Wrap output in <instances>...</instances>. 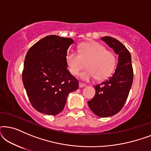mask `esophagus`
<instances>
[{
  "mask_svg": "<svg viewBox=\"0 0 151 151\" xmlns=\"http://www.w3.org/2000/svg\"><path fill=\"white\" fill-rule=\"evenodd\" d=\"M84 86H86V84H82V83H81V82H79V87H80V88L84 87Z\"/></svg>",
  "mask_w": 151,
  "mask_h": 151,
  "instance_id": "1",
  "label": "esophagus"
}]
</instances>
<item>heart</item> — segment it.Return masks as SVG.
<instances>
[{
  "label": "heart",
  "instance_id": "obj_1",
  "mask_svg": "<svg viewBox=\"0 0 151 151\" xmlns=\"http://www.w3.org/2000/svg\"><path fill=\"white\" fill-rule=\"evenodd\" d=\"M66 64L72 75L76 76L86 67L88 69L80 75L84 81L96 78L98 80L108 78L116 66V57L112 51L100 43L91 41L82 43L78 48V53L70 51L66 55Z\"/></svg>",
  "mask_w": 151,
  "mask_h": 151
}]
</instances>
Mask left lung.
<instances>
[{"label":"left lung","mask_w":151,"mask_h":151,"mask_svg":"<svg viewBox=\"0 0 151 151\" xmlns=\"http://www.w3.org/2000/svg\"><path fill=\"white\" fill-rule=\"evenodd\" d=\"M101 40L118 55V61L113 76L94 86L96 95L88 104L96 115L107 117L117 114L122 109L133 84V71L131 53L122 43L109 36L102 37Z\"/></svg>","instance_id":"8db88e82"}]
</instances>
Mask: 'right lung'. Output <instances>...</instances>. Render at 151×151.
<instances>
[{"instance_id": "obj_1", "label": "right lung", "mask_w": 151, "mask_h": 151, "mask_svg": "<svg viewBox=\"0 0 151 151\" xmlns=\"http://www.w3.org/2000/svg\"><path fill=\"white\" fill-rule=\"evenodd\" d=\"M74 41L55 35L41 39L29 49L22 82L33 107L56 115L63 110L69 93L77 90L78 80L67 70L66 55Z\"/></svg>"}]
</instances>
